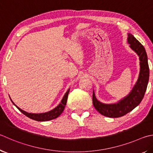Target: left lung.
I'll list each match as a JSON object with an SVG mask.
<instances>
[{"instance_id": "1", "label": "left lung", "mask_w": 153, "mask_h": 153, "mask_svg": "<svg viewBox=\"0 0 153 153\" xmlns=\"http://www.w3.org/2000/svg\"><path fill=\"white\" fill-rule=\"evenodd\" d=\"M128 43L137 53L140 60V74L138 81L127 96L115 104H104L96 99L93 91L92 101L94 108L101 114L110 118H118L130 112L142 101L146 90L149 79L148 57L143 45L130 33L128 34Z\"/></svg>"}]
</instances>
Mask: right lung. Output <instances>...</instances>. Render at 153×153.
I'll return each instance as SVG.
<instances>
[{
	"label": "right lung",
	"mask_w": 153,
	"mask_h": 153,
	"mask_svg": "<svg viewBox=\"0 0 153 153\" xmlns=\"http://www.w3.org/2000/svg\"><path fill=\"white\" fill-rule=\"evenodd\" d=\"M69 90H70V89H69V90L67 91V92L65 93L64 96H63V99L62 100V101H61V103L58 105L57 107H55L51 111H49V112H45V113L32 114V113L27 112H25V111L21 110V108H19L17 105H16L15 104L13 103V102L12 100L11 101H12L14 105H15V106L23 114L27 116V117H29V118L33 119V120H37V121H40V122L48 121V120H53V119L57 118L58 116H59L63 112V110H64V108L65 107L66 103H67Z\"/></svg>",
	"instance_id": "right-lung-1"
}]
</instances>
